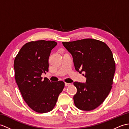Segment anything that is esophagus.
Returning a JSON list of instances; mask_svg holds the SVG:
<instances>
[{
	"label": "esophagus",
	"instance_id": "esophagus-1",
	"mask_svg": "<svg viewBox=\"0 0 129 129\" xmlns=\"http://www.w3.org/2000/svg\"><path fill=\"white\" fill-rule=\"evenodd\" d=\"M71 85V83H65V86H70Z\"/></svg>",
	"mask_w": 129,
	"mask_h": 129
}]
</instances>
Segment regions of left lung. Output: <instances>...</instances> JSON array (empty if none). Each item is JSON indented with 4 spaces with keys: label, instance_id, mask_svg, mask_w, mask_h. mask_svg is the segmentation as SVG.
Wrapping results in <instances>:
<instances>
[{
    "label": "left lung",
    "instance_id": "8db88e82",
    "mask_svg": "<svg viewBox=\"0 0 129 129\" xmlns=\"http://www.w3.org/2000/svg\"><path fill=\"white\" fill-rule=\"evenodd\" d=\"M62 43L73 56L75 70L86 79L85 83L74 82L77 90L75 105L85 111L93 110L112 88L115 64L112 51L105 43L91 38Z\"/></svg>",
    "mask_w": 129,
    "mask_h": 129
}]
</instances>
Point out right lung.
I'll use <instances>...</instances> for the list:
<instances>
[{
    "label": "right lung",
    "instance_id": "obj_1",
    "mask_svg": "<svg viewBox=\"0 0 129 129\" xmlns=\"http://www.w3.org/2000/svg\"><path fill=\"white\" fill-rule=\"evenodd\" d=\"M56 44L52 41L28 42L14 60L15 76L21 93L27 105L37 113L51 111L65 86L62 81L51 82L41 77L42 74L48 71L50 54Z\"/></svg>",
    "mask_w": 129,
    "mask_h": 129
}]
</instances>
